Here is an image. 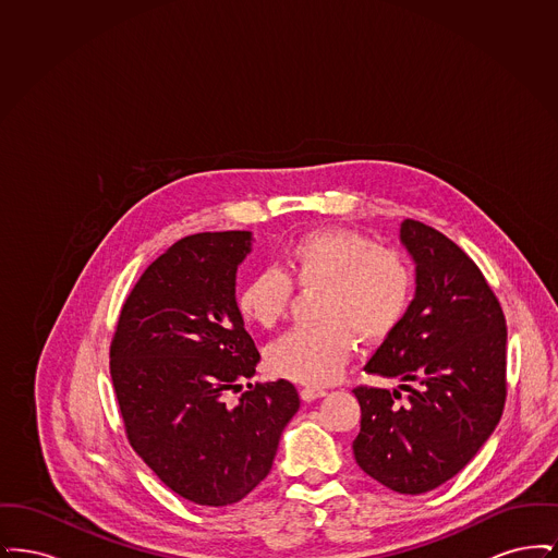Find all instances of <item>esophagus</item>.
<instances>
[{"mask_svg": "<svg viewBox=\"0 0 558 558\" xmlns=\"http://www.w3.org/2000/svg\"><path fill=\"white\" fill-rule=\"evenodd\" d=\"M324 396H326V391L318 389V387H303L301 389V398L305 401H316V399L324 398Z\"/></svg>", "mask_w": 558, "mask_h": 558, "instance_id": "34e87169", "label": "esophagus"}]
</instances>
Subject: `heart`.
<instances>
[{
  "instance_id": "heart-1",
  "label": "heart",
  "mask_w": 558,
  "mask_h": 558,
  "mask_svg": "<svg viewBox=\"0 0 558 558\" xmlns=\"http://www.w3.org/2000/svg\"><path fill=\"white\" fill-rule=\"evenodd\" d=\"M414 267L389 246L347 228H324L294 240L284 266L253 274L239 292L240 316L274 328L289 314L294 287L322 291L318 326L292 328L267 349L271 372L322 387L345 371L355 337L378 343L396 332L414 296Z\"/></svg>"
}]
</instances>
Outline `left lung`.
I'll return each mask as SVG.
<instances>
[{
	"mask_svg": "<svg viewBox=\"0 0 558 558\" xmlns=\"http://www.w3.org/2000/svg\"><path fill=\"white\" fill-rule=\"evenodd\" d=\"M416 262V296L366 372L398 376L399 391L357 385L360 469L385 487L418 496L458 475L502 418L506 318L477 264L439 230L401 223Z\"/></svg>",
	"mask_w": 558,
	"mask_h": 558,
	"instance_id": "1",
	"label": "left lung"
}]
</instances>
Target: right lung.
Masks as SVG:
<instances>
[{
  "label": "right lung",
  "instance_id": "right-lung-1",
  "mask_svg": "<svg viewBox=\"0 0 558 558\" xmlns=\"http://www.w3.org/2000/svg\"><path fill=\"white\" fill-rule=\"evenodd\" d=\"M248 232L178 240L144 269L110 341V376L133 451L178 496L230 506L271 471L299 410L291 380L248 383L259 351L244 330L234 282Z\"/></svg>",
  "mask_w": 558,
  "mask_h": 558
}]
</instances>
